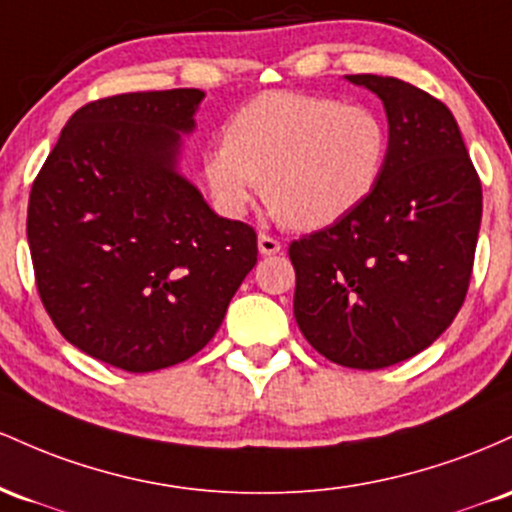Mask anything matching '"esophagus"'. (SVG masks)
I'll return each instance as SVG.
<instances>
[{
	"mask_svg": "<svg viewBox=\"0 0 512 512\" xmlns=\"http://www.w3.org/2000/svg\"><path fill=\"white\" fill-rule=\"evenodd\" d=\"M258 251H261L263 256H275L283 251V244L275 237H271V234H258Z\"/></svg>",
	"mask_w": 512,
	"mask_h": 512,
	"instance_id": "1",
	"label": "esophagus"
}]
</instances>
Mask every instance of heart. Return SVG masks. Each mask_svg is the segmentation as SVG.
<instances>
[{
  "label": "heart",
  "mask_w": 512,
  "mask_h": 512,
  "mask_svg": "<svg viewBox=\"0 0 512 512\" xmlns=\"http://www.w3.org/2000/svg\"><path fill=\"white\" fill-rule=\"evenodd\" d=\"M389 157V130L367 106L331 96L268 91L239 108L225 142L203 157L220 208L241 215L263 181L285 227L321 229L370 198Z\"/></svg>",
  "instance_id": "b5f03b06"
}]
</instances>
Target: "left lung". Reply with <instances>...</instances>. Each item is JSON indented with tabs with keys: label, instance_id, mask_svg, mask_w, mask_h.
<instances>
[{
	"label": "left lung",
	"instance_id": "1",
	"mask_svg": "<svg viewBox=\"0 0 512 512\" xmlns=\"http://www.w3.org/2000/svg\"><path fill=\"white\" fill-rule=\"evenodd\" d=\"M346 79L382 99L389 157L363 205L290 244L295 319L331 363L380 370L421 353L457 317L481 181L445 103L394 77Z\"/></svg>",
	"mask_w": 512,
	"mask_h": 512
}]
</instances>
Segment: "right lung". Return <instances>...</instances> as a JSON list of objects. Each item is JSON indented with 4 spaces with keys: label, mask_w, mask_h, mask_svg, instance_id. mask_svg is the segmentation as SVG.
Instances as JSON below:
<instances>
[{
    "label": "right lung",
    "mask_w": 512,
    "mask_h": 512,
    "mask_svg": "<svg viewBox=\"0 0 512 512\" xmlns=\"http://www.w3.org/2000/svg\"><path fill=\"white\" fill-rule=\"evenodd\" d=\"M200 89L91 101L28 198L40 302L91 358L154 372L203 350L256 266L254 227L215 215L176 171Z\"/></svg>",
    "instance_id": "obj_1"
}]
</instances>
